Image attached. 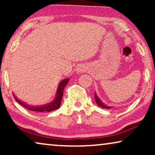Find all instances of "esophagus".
I'll return each instance as SVG.
<instances>
[{"instance_id":"34e87169","label":"esophagus","mask_w":155,"mask_h":155,"mask_svg":"<svg viewBox=\"0 0 155 155\" xmlns=\"http://www.w3.org/2000/svg\"><path fill=\"white\" fill-rule=\"evenodd\" d=\"M87 71V68L85 66H83V65H81V66L78 67L77 69V72L78 73H82V72H84Z\"/></svg>"}]
</instances>
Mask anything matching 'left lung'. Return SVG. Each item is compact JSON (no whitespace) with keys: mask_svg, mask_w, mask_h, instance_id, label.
Listing matches in <instances>:
<instances>
[{"mask_svg":"<svg viewBox=\"0 0 155 155\" xmlns=\"http://www.w3.org/2000/svg\"><path fill=\"white\" fill-rule=\"evenodd\" d=\"M94 99H95V101H96V103L97 104V105L99 106V107H101V108H104V109H111V107H108V106L105 105L104 104H103L102 102H101L100 99H99L98 98V97L97 96L96 93H94Z\"/></svg>","mask_w":155,"mask_h":155,"instance_id":"8db88e82","label":"left lung"}]
</instances>
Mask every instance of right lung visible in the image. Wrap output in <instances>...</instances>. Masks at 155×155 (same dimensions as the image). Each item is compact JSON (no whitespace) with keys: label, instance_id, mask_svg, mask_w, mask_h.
Segmentation results:
<instances>
[{"label":"right lung","instance_id":"obj_1","mask_svg":"<svg viewBox=\"0 0 155 155\" xmlns=\"http://www.w3.org/2000/svg\"><path fill=\"white\" fill-rule=\"evenodd\" d=\"M68 81H69L68 78H66V79L63 80L62 81L60 82V84H59L58 90H57L56 96V97H55L54 100H53V101H51V103L47 104L44 105V106L34 107V106L27 105V104H25L23 102V101H21L20 100H19V99H17L16 97H15L14 94H13V96H14L15 99L17 102L20 104L21 105L26 108V109L30 110V111L41 112H41L45 113V112L53 111H54V110L58 109V108L60 107L61 104V100H62V97H63V90H64L65 87L66 86V84H68Z\"/></svg>","mask_w":155,"mask_h":155}]
</instances>
